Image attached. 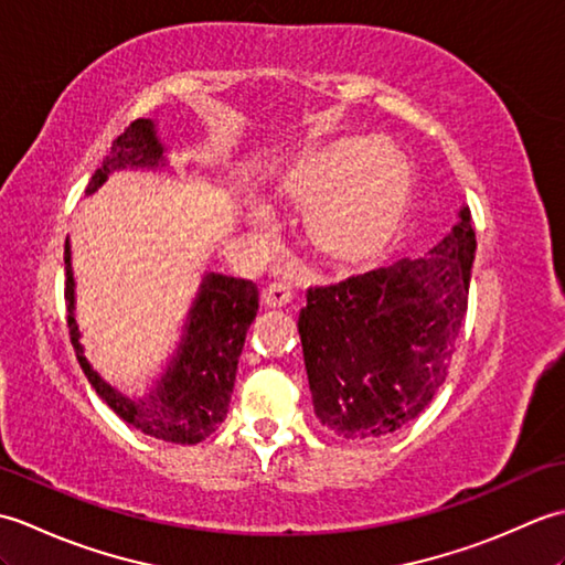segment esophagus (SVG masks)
<instances>
[{"label": "esophagus", "instance_id": "esophagus-1", "mask_svg": "<svg viewBox=\"0 0 565 565\" xmlns=\"http://www.w3.org/2000/svg\"><path fill=\"white\" fill-rule=\"evenodd\" d=\"M291 298H294V291L289 289V286L279 284V281L269 284L267 289L262 291V301L267 308H284L286 303H291Z\"/></svg>", "mask_w": 565, "mask_h": 565}]
</instances>
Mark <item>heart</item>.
<instances>
[{"mask_svg": "<svg viewBox=\"0 0 565 565\" xmlns=\"http://www.w3.org/2000/svg\"><path fill=\"white\" fill-rule=\"evenodd\" d=\"M269 196L306 209L303 235L318 259L338 271H362L398 237L413 182L398 150L344 136L294 160L274 177Z\"/></svg>", "mask_w": 565, "mask_h": 565, "instance_id": "obj_1", "label": "heart"}]
</instances>
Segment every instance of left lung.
<instances>
[{"label":"left lung","mask_w":565,"mask_h":565,"mask_svg":"<svg viewBox=\"0 0 565 565\" xmlns=\"http://www.w3.org/2000/svg\"><path fill=\"white\" fill-rule=\"evenodd\" d=\"M476 255L471 211L427 259L308 289L298 316L316 415L344 439L401 429L449 374Z\"/></svg>","instance_id":"obj_1"}]
</instances>
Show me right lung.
I'll list each match as a JSON object with an SVG mask.
<instances>
[{"label":"right lung","instance_id":"obj_1","mask_svg":"<svg viewBox=\"0 0 565 565\" xmlns=\"http://www.w3.org/2000/svg\"><path fill=\"white\" fill-rule=\"evenodd\" d=\"M162 164V146L154 138V126L148 118H136L114 138L111 150L102 167L92 174L87 191L102 186L114 170L121 167H158ZM65 303L67 330L75 347L77 362L92 388L111 411L134 425L142 435L174 444H199L211 437L227 415L237 374V359L243 352L247 328L257 316L259 294L247 279L209 274L201 294L191 308L184 342L164 379L154 386L150 398L134 401L111 388L82 354L79 330L75 322V281L70 269V245L65 243Z\"/></svg>","mask_w":565,"mask_h":565}]
</instances>
